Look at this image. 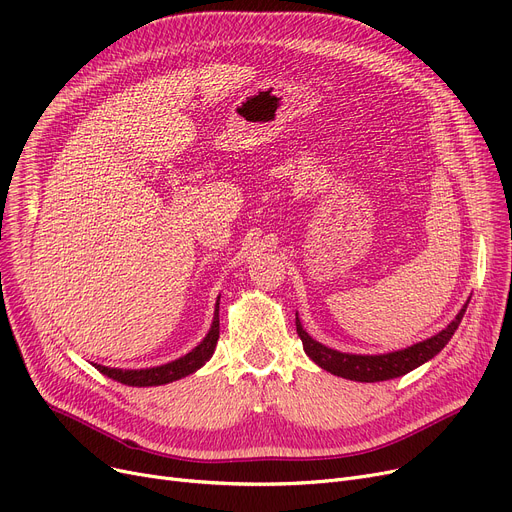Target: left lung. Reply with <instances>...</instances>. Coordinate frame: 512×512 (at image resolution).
Returning <instances> with one entry per match:
<instances>
[{"label": "left lung", "mask_w": 512, "mask_h": 512, "mask_svg": "<svg viewBox=\"0 0 512 512\" xmlns=\"http://www.w3.org/2000/svg\"><path fill=\"white\" fill-rule=\"evenodd\" d=\"M466 301L462 305V309L458 311V316L443 328L439 330L437 335H433L431 339L420 341L416 345H410L406 349H397V351H389V353H379V355H362V353H343L337 349H330L322 343H318L316 339H311L307 332L301 326L299 314L295 318L297 322V335L303 341V349L309 355V360H314L320 368H324L326 372L335 374V376H343V379L349 381H358V383H379V381H389V379H397V376L408 374L410 370L422 366L425 362H429L431 358L448 345V341L452 339V335L456 332L464 311H466Z\"/></svg>", "instance_id": "left-lung-1"}]
</instances>
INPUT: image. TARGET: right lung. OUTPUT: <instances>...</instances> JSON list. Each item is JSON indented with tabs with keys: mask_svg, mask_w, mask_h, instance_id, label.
Returning <instances> with one entry per match:
<instances>
[{
	"mask_svg": "<svg viewBox=\"0 0 512 512\" xmlns=\"http://www.w3.org/2000/svg\"><path fill=\"white\" fill-rule=\"evenodd\" d=\"M219 339V297L215 303V314L211 328L207 332V337L198 343L192 351H188L182 358H177L173 362L154 366V368H140V370H123V368H108L102 364H94L102 374H106L108 379H113L117 383L129 385V387H157V385H167L173 381H180L184 376L196 372L198 368H203L215 351Z\"/></svg>",
	"mask_w": 512,
	"mask_h": 512,
	"instance_id": "1",
	"label": "right lung"
}]
</instances>
